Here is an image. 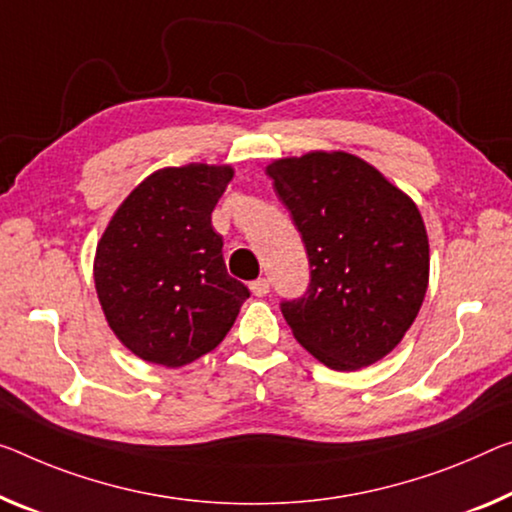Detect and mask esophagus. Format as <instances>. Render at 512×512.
Returning <instances> with one entry per match:
<instances>
[{"instance_id":"esophagus-1","label":"esophagus","mask_w":512,"mask_h":512,"mask_svg":"<svg viewBox=\"0 0 512 512\" xmlns=\"http://www.w3.org/2000/svg\"><path fill=\"white\" fill-rule=\"evenodd\" d=\"M249 290H251V293H254L256 297H265L267 293H270V281H267V279L251 281V283H249Z\"/></svg>"}]
</instances>
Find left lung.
I'll return each instance as SVG.
<instances>
[{"mask_svg": "<svg viewBox=\"0 0 512 512\" xmlns=\"http://www.w3.org/2000/svg\"><path fill=\"white\" fill-rule=\"evenodd\" d=\"M302 235L309 288L283 300L293 336L334 371H357L403 341L428 290L430 251L410 196L357 155L306 153L267 167Z\"/></svg>", "mask_w": 512, "mask_h": 512, "instance_id": "obj_1", "label": "left lung"}]
</instances>
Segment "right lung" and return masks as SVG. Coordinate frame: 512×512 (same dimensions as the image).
I'll use <instances>...</instances> for the list:
<instances>
[{
  "label": "right lung",
  "instance_id": "add662e5",
  "mask_svg": "<svg viewBox=\"0 0 512 512\" xmlns=\"http://www.w3.org/2000/svg\"><path fill=\"white\" fill-rule=\"evenodd\" d=\"M231 167L155 171L130 192L102 233L93 279L105 318L139 359L167 368L215 350L249 297L226 272L212 210Z\"/></svg>",
  "mask_w": 512,
  "mask_h": 512
}]
</instances>
